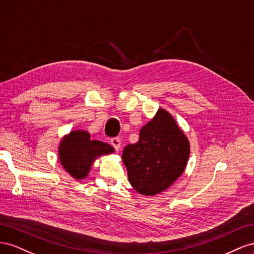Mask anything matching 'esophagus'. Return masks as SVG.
<instances>
[{"instance_id":"obj_1","label":"esophagus","mask_w":254,"mask_h":254,"mask_svg":"<svg viewBox=\"0 0 254 254\" xmlns=\"http://www.w3.org/2000/svg\"><path fill=\"white\" fill-rule=\"evenodd\" d=\"M111 144L116 149V151H118L121 146V140L120 138H118V137H115V138L111 139Z\"/></svg>"}]
</instances>
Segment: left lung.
I'll use <instances>...</instances> for the list:
<instances>
[{
  "instance_id": "8db88e82",
  "label": "left lung",
  "mask_w": 254,
  "mask_h": 254,
  "mask_svg": "<svg viewBox=\"0 0 254 254\" xmlns=\"http://www.w3.org/2000/svg\"><path fill=\"white\" fill-rule=\"evenodd\" d=\"M190 140L172 115L164 108L139 131V140L127 144L122 159L134 190L155 195L182 176L190 157Z\"/></svg>"
}]
</instances>
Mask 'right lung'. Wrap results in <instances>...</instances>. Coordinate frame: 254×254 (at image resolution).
<instances>
[{"label": "right lung", "mask_w": 254, "mask_h": 254, "mask_svg": "<svg viewBox=\"0 0 254 254\" xmlns=\"http://www.w3.org/2000/svg\"><path fill=\"white\" fill-rule=\"evenodd\" d=\"M114 152L110 144L90 138V134L85 129H73L61 139L59 161L72 178L83 180L88 176L97 158Z\"/></svg>", "instance_id": "add662e5"}]
</instances>
